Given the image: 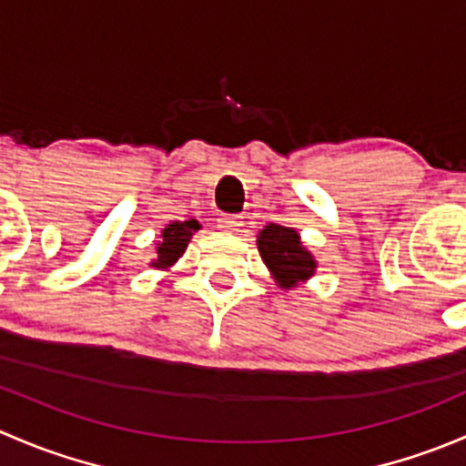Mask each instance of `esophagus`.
<instances>
[{
  "label": "esophagus",
  "mask_w": 466,
  "mask_h": 466,
  "mask_svg": "<svg viewBox=\"0 0 466 466\" xmlns=\"http://www.w3.org/2000/svg\"><path fill=\"white\" fill-rule=\"evenodd\" d=\"M241 225H243L241 216H237V214H223L218 218V228L223 229V232H238V229H241Z\"/></svg>",
  "instance_id": "obj_1"
}]
</instances>
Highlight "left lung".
Segmentation results:
<instances>
[{
    "mask_svg": "<svg viewBox=\"0 0 466 466\" xmlns=\"http://www.w3.org/2000/svg\"><path fill=\"white\" fill-rule=\"evenodd\" d=\"M257 246H259L261 259L270 268L281 289H290L298 281L309 279L316 270V261L302 248L299 234L284 225H266L257 238Z\"/></svg>",
    "mask_w": 466,
    "mask_h": 466,
    "instance_id": "8db88e82",
    "label": "left lung"
}]
</instances>
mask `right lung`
I'll return each instance as SVG.
<instances>
[{
    "mask_svg": "<svg viewBox=\"0 0 466 466\" xmlns=\"http://www.w3.org/2000/svg\"><path fill=\"white\" fill-rule=\"evenodd\" d=\"M200 229L198 220H176L168 228H164L162 232V241L157 243V259L153 261L155 268H167L171 263H176L185 252L187 243H189L191 234Z\"/></svg>",
    "mask_w": 466,
    "mask_h": 466,
    "instance_id": "right-lung-1",
    "label": "right lung"
}]
</instances>
